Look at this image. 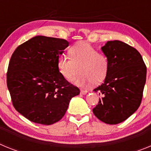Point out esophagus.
I'll use <instances>...</instances> for the list:
<instances>
[{
	"mask_svg": "<svg viewBox=\"0 0 151 151\" xmlns=\"http://www.w3.org/2000/svg\"><path fill=\"white\" fill-rule=\"evenodd\" d=\"M80 93H81V94H83V95H85V94H86L88 93V91L81 89V91H80Z\"/></svg>",
	"mask_w": 151,
	"mask_h": 151,
	"instance_id": "34e87169",
	"label": "esophagus"
}]
</instances>
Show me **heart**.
Wrapping results in <instances>:
<instances>
[{"instance_id": "heart-1", "label": "heart", "mask_w": 151, "mask_h": 151, "mask_svg": "<svg viewBox=\"0 0 151 151\" xmlns=\"http://www.w3.org/2000/svg\"><path fill=\"white\" fill-rule=\"evenodd\" d=\"M69 57L61 54L57 61L60 74L67 81L76 75L78 66L79 74L73 82L78 86H85L91 82L99 84L106 78L109 70V61L105 54L97 52L87 42L81 41L69 49Z\"/></svg>"}]
</instances>
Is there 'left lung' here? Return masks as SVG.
Returning a JSON list of instances; mask_svg holds the SVG:
<instances>
[{
  "label": "left lung",
  "mask_w": 151,
  "mask_h": 151,
  "mask_svg": "<svg viewBox=\"0 0 151 151\" xmlns=\"http://www.w3.org/2000/svg\"><path fill=\"white\" fill-rule=\"evenodd\" d=\"M109 61L104 83L94 89L101 98L93 109L98 119L115 125L127 119L141 104L146 82L147 68L139 52L119 40L101 47Z\"/></svg>",
  "instance_id": "8db88e82"
}]
</instances>
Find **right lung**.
I'll return each instance as SVG.
<instances>
[{
    "instance_id": "1",
    "label": "right lung",
    "mask_w": 151,
    "mask_h": 151,
    "mask_svg": "<svg viewBox=\"0 0 151 151\" xmlns=\"http://www.w3.org/2000/svg\"><path fill=\"white\" fill-rule=\"evenodd\" d=\"M69 46L66 40L35 36L12 54L6 84L13 105L33 122L52 125L63 118L79 89L60 74L57 61Z\"/></svg>"
}]
</instances>
